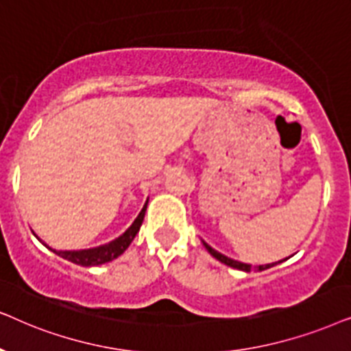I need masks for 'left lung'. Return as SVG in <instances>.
<instances>
[{
	"label": "left lung",
	"instance_id": "8db88e82",
	"mask_svg": "<svg viewBox=\"0 0 351 351\" xmlns=\"http://www.w3.org/2000/svg\"><path fill=\"white\" fill-rule=\"evenodd\" d=\"M202 244L205 245V249L208 250V254L213 256V258H217L218 261H221V263H224V265H228V266H231V268H236V269H241V271H245V273H249V271L252 269V265H247V263H242V261H237V260H232V258H230V256H226V255H223V254H219V252H217L215 249H212V247H210L207 242H204L202 241ZM278 263H282V260L281 261H276V263H268V265H258V266H255V269L256 271H265V269H268V268H271V266H274V265H278Z\"/></svg>",
	"mask_w": 351,
	"mask_h": 351
}]
</instances>
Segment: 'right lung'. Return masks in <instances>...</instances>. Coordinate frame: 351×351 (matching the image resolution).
Returning <instances> with one entry per match:
<instances>
[{
	"label": "right lung",
	"mask_w": 351,
	"mask_h": 351,
	"mask_svg": "<svg viewBox=\"0 0 351 351\" xmlns=\"http://www.w3.org/2000/svg\"><path fill=\"white\" fill-rule=\"evenodd\" d=\"M147 202L149 199L146 200V204H144V207L139 215L136 217V219L132 223V226L128 228L127 231L123 232V234L117 237V239L107 242V244H102V245H97V247H93V249H83V250H56L53 247H49L46 244L45 241H41L38 236V241L43 244L45 247H48L51 252H54L56 255L62 256V258L72 261L75 265H80V266H97V265H102V263H107V261H112L115 260L117 256H120L123 254L125 250L128 249L130 244H132L134 237H136L139 228H141L143 224V219H144V215H146V208H147Z\"/></svg>",
	"instance_id": "add662e5"
}]
</instances>
